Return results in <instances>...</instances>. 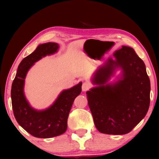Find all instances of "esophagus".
Listing matches in <instances>:
<instances>
[{"label":"esophagus","mask_w":159,"mask_h":159,"mask_svg":"<svg viewBox=\"0 0 159 159\" xmlns=\"http://www.w3.org/2000/svg\"><path fill=\"white\" fill-rule=\"evenodd\" d=\"M91 88V84L88 82H84L82 84V90L83 92H86Z\"/></svg>","instance_id":"esophagus-1"}]
</instances>
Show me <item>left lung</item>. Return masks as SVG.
<instances>
[{"label": "left lung", "instance_id": "1", "mask_svg": "<svg viewBox=\"0 0 159 159\" xmlns=\"http://www.w3.org/2000/svg\"><path fill=\"white\" fill-rule=\"evenodd\" d=\"M93 79L99 85L87 92L88 104L96 128L108 134H125L146 116L150 102V82L145 63L134 50L122 46L114 53ZM114 66L123 70V79L114 85L107 84Z\"/></svg>", "mask_w": 159, "mask_h": 159}]
</instances>
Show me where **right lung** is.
<instances>
[{
  "mask_svg": "<svg viewBox=\"0 0 159 159\" xmlns=\"http://www.w3.org/2000/svg\"><path fill=\"white\" fill-rule=\"evenodd\" d=\"M58 48L59 45L56 43L39 45L34 52L22 59L12 83L11 103L16 120L24 129L35 137L46 139L65 133L71 108L82 91L81 83L63 91L53 105L42 111L32 109L26 100L23 87L29 69L42 57L55 52Z\"/></svg>",
  "mask_w": 159,
  "mask_h": 159,
  "instance_id": "add662e5",
  "label": "right lung"
}]
</instances>
